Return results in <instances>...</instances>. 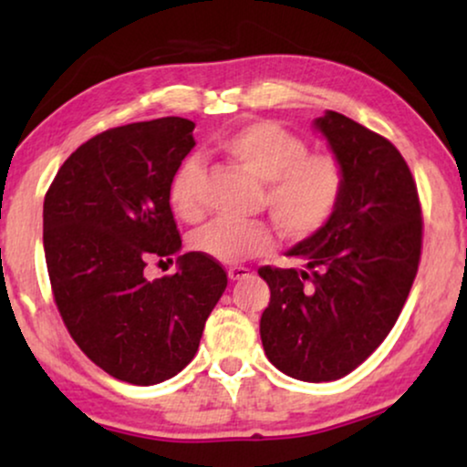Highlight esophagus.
Masks as SVG:
<instances>
[{
	"label": "esophagus",
	"mask_w": 467,
	"mask_h": 467,
	"mask_svg": "<svg viewBox=\"0 0 467 467\" xmlns=\"http://www.w3.org/2000/svg\"><path fill=\"white\" fill-rule=\"evenodd\" d=\"M227 274H229V278H232V280H242V278H246L248 274H251V270H248V267H244V265H232L227 270Z\"/></svg>",
	"instance_id": "esophagus-1"
}]
</instances>
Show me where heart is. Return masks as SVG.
<instances>
[{
	"mask_svg": "<svg viewBox=\"0 0 467 467\" xmlns=\"http://www.w3.org/2000/svg\"><path fill=\"white\" fill-rule=\"evenodd\" d=\"M216 149L235 168L264 182V206L291 240H304L327 225L344 191V170L329 152H308L304 138L270 120L242 125L225 133ZM202 165L187 157L170 182V206L182 221H200ZM272 229L265 223L214 221L193 234L191 246L221 264H240L270 251Z\"/></svg>",
	"mask_w": 467,
	"mask_h": 467,
	"instance_id": "1",
	"label": "heart"
}]
</instances>
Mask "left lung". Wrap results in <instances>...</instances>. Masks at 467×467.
Wrapping results in <instances>:
<instances>
[{"instance_id":"left-lung-1","label":"left lung","mask_w":467,"mask_h":467,"mask_svg":"<svg viewBox=\"0 0 467 467\" xmlns=\"http://www.w3.org/2000/svg\"><path fill=\"white\" fill-rule=\"evenodd\" d=\"M344 170V191L321 232L291 248L304 267H259L270 286L264 350L280 372L337 380L389 336L417 276L423 216L400 150L340 112L315 120Z\"/></svg>"}]
</instances>
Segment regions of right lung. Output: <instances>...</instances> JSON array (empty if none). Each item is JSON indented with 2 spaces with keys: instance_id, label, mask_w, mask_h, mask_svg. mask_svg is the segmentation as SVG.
<instances>
[{
  "instance_id": "right-lung-1",
  "label": "right lung",
  "mask_w": 467,
  "mask_h": 467,
  "mask_svg": "<svg viewBox=\"0 0 467 467\" xmlns=\"http://www.w3.org/2000/svg\"><path fill=\"white\" fill-rule=\"evenodd\" d=\"M193 130L165 117L101 131L66 159L44 197V254L63 323L95 366L131 385H157L193 359L227 286L223 265L202 253L181 254L171 276L144 272L182 246L168 191Z\"/></svg>"
}]
</instances>
